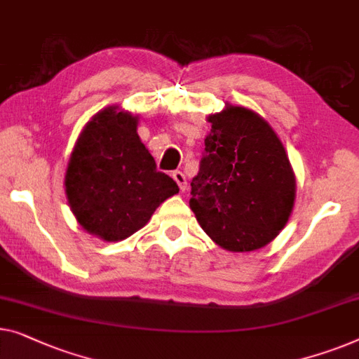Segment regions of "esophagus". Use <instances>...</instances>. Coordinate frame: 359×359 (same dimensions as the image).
I'll list each match as a JSON object with an SVG mask.
<instances>
[{
	"label": "esophagus",
	"mask_w": 359,
	"mask_h": 359,
	"mask_svg": "<svg viewBox=\"0 0 359 359\" xmlns=\"http://www.w3.org/2000/svg\"><path fill=\"white\" fill-rule=\"evenodd\" d=\"M173 180L176 181V183H178L181 191H186V188H188V181H186V176H184L183 171H180V170L173 171Z\"/></svg>",
	"instance_id": "esophagus-1"
}]
</instances>
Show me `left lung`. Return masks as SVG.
<instances>
[{
    "mask_svg": "<svg viewBox=\"0 0 359 359\" xmlns=\"http://www.w3.org/2000/svg\"><path fill=\"white\" fill-rule=\"evenodd\" d=\"M199 173L191 181L189 205L218 246L261 249L287 225L296 180L285 147L266 119L226 105L210 115Z\"/></svg>",
    "mask_w": 359,
    "mask_h": 359,
    "instance_id": "left-lung-1",
    "label": "left lung"
}]
</instances>
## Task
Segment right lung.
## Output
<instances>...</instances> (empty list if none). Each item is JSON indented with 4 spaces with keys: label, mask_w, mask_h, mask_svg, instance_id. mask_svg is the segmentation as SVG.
<instances>
[{
    "label": "right lung",
    "mask_w": 359,
    "mask_h": 359,
    "mask_svg": "<svg viewBox=\"0 0 359 359\" xmlns=\"http://www.w3.org/2000/svg\"><path fill=\"white\" fill-rule=\"evenodd\" d=\"M65 186L76 220L105 241L126 240L180 192L139 139L137 116L118 107L98 111L82 129Z\"/></svg>",
    "instance_id": "obj_1"
}]
</instances>
